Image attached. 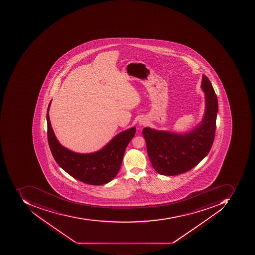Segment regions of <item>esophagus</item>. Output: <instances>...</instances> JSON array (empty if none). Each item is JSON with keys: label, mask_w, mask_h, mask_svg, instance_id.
Here are the masks:
<instances>
[{"label": "esophagus", "mask_w": 255, "mask_h": 255, "mask_svg": "<svg viewBox=\"0 0 255 255\" xmlns=\"http://www.w3.org/2000/svg\"><path fill=\"white\" fill-rule=\"evenodd\" d=\"M147 124H148V121L144 118L140 119L139 121H138V124H139L140 126H145Z\"/></svg>", "instance_id": "esophagus-1"}]
</instances>
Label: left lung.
I'll use <instances>...</instances> for the list:
<instances>
[{"mask_svg": "<svg viewBox=\"0 0 255 255\" xmlns=\"http://www.w3.org/2000/svg\"><path fill=\"white\" fill-rule=\"evenodd\" d=\"M205 111L202 122L184 134L144 128L147 152L154 169L160 175L185 173L198 165L210 151L216 129L218 98L212 83L202 76Z\"/></svg>", "mask_w": 255, "mask_h": 255, "instance_id": "left-lung-1", "label": "left lung"}]
</instances>
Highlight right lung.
Returning <instances> with one entry per match:
<instances>
[{"mask_svg":"<svg viewBox=\"0 0 255 255\" xmlns=\"http://www.w3.org/2000/svg\"><path fill=\"white\" fill-rule=\"evenodd\" d=\"M47 114V138L53 158L59 166L76 179L89 185L108 183L115 178L121 167L125 150L135 134V127L116 135L104 148L96 152L81 154L63 147L56 138Z\"/></svg>","mask_w":255,"mask_h":255,"instance_id":"right-lung-1","label":"right lung"}]
</instances>
